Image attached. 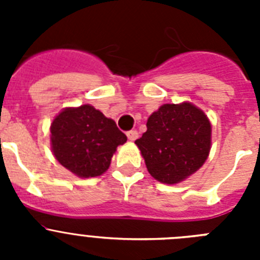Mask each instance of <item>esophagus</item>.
<instances>
[{"mask_svg":"<svg viewBox=\"0 0 260 260\" xmlns=\"http://www.w3.org/2000/svg\"><path fill=\"white\" fill-rule=\"evenodd\" d=\"M126 135H127L128 141H135L138 138V132L137 130H130V132L126 133Z\"/></svg>","mask_w":260,"mask_h":260,"instance_id":"esophagus-1","label":"esophagus"}]
</instances>
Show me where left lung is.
I'll list each match as a JSON object with an SVG mask.
<instances>
[{"label": "left lung", "instance_id": "8db88e82", "mask_svg": "<svg viewBox=\"0 0 260 260\" xmlns=\"http://www.w3.org/2000/svg\"><path fill=\"white\" fill-rule=\"evenodd\" d=\"M151 176L162 183L181 182L204 164L211 148V123L190 103L164 104L135 141Z\"/></svg>", "mask_w": 260, "mask_h": 260}]
</instances>
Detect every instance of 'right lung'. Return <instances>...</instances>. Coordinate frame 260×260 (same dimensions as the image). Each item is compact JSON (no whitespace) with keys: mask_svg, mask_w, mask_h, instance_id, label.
<instances>
[{"mask_svg":"<svg viewBox=\"0 0 260 260\" xmlns=\"http://www.w3.org/2000/svg\"><path fill=\"white\" fill-rule=\"evenodd\" d=\"M50 133L53 153L59 164L82 178L104 173L117 147L127 141L113 119L91 105L62 110Z\"/></svg>","mask_w":260,"mask_h":260,"instance_id":"1","label":"right lung"}]
</instances>
